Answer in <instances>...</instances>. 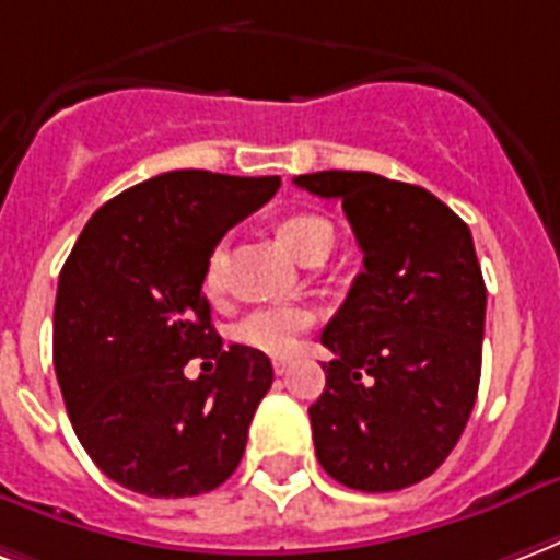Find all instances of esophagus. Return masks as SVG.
I'll list each match as a JSON object with an SVG mask.
<instances>
[{"mask_svg":"<svg viewBox=\"0 0 560 560\" xmlns=\"http://www.w3.org/2000/svg\"><path fill=\"white\" fill-rule=\"evenodd\" d=\"M293 368V359H288V355H279V359H272V371H276V374H288V371H291Z\"/></svg>","mask_w":560,"mask_h":560,"instance_id":"34e87169","label":"esophagus"}]
</instances>
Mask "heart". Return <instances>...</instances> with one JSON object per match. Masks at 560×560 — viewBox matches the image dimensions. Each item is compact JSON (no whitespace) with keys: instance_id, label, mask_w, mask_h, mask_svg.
Segmentation results:
<instances>
[{"instance_id":"1","label":"heart","mask_w":560,"mask_h":560,"mask_svg":"<svg viewBox=\"0 0 560 560\" xmlns=\"http://www.w3.org/2000/svg\"><path fill=\"white\" fill-rule=\"evenodd\" d=\"M281 240L288 243L293 255L305 264H317L323 260L335 246L332 225L320 217L312 213H300V217L284 219L279 228ZM222 269H225V246L219 243L205 269V288L210 293L219 291L222 284ZM312 326V312L305 305H293V302H281V305H260L255 312H248L243 320L234 326V338L237 343L258 350L267 355H288L296 350L300 335Z\"/></svg>"}]
</instances>
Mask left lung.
<instances>
[{"label":"left lung","mask_w":560,"mask_h":560,"mask_svg":"<svg viewBox=\"0 0 560 560\" xmlns=\"http://www.w3.org/2000/svg\"><path fill=\"white\" fill-rule=\"evenodd\" d=\"M341 201L364 269L323 343L326 388L308 407L323 471L395 492L445 463L475 407L487 288L471 231L421 186L371 172L293 177Z\"/></svg>","instance_id":"8db88e82"}]
</instances>
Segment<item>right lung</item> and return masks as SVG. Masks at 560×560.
Masks as SVG:
<instances>
[{
	"label": "right lung",
	"instance_id": "1",
	"mask_svg": "<svg viewBox=\"0 0 560 560\" xmlns=\"http://www.w3.org/2000/svg\"><path fill=\"white\" fill-rule=\"evenodd\" d=\"M281 177L180 168L124 189L89 219L65 260L52 362L70 424L97 469L151 499L225 483L272 364L222 347L201 284L210 252L276 196ZM218 362L189 381V358Z\"/></svg>",
	"mask_w": 560,
	"mask_h": 560
}]
</instances>
